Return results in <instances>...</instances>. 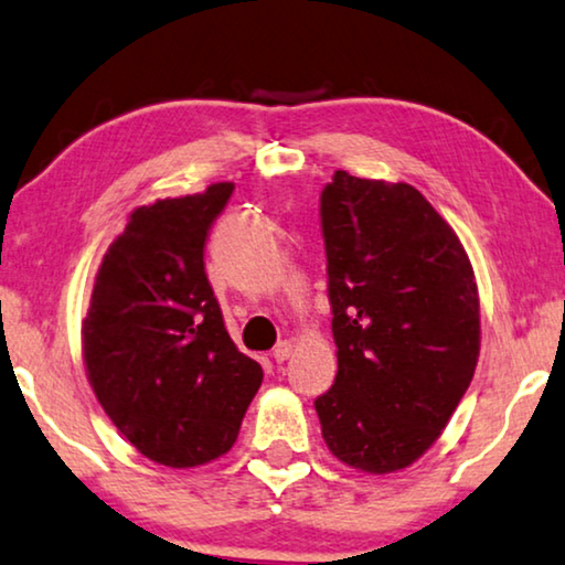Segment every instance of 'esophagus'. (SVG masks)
Returning a JSON list of instances; mask_svg holds the SVG:
<instances>
[{
  "instance_id": "34e87169",
  "label": "esophagus",
  "mask_w": 565,
  "mask_h": 565,
  "mask_svg": "<svg viewBox=\"0 0 565 565\" xmlns=\"http://www.w3.org/2000/svg\"><path fill=\"white\" fill-rule=\"evenodd\" d=\"M289 355H291V343H289V340H284V343H279V345L274 348V361L276 363H284L286 359H289Z\"/></svg>"
}]
</instances>
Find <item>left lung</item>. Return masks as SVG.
Segmentation results:
<instances>
[{
    "label": "left lung",
    "mask_w": 565,
    "mask_h": 565,
    "mask_svg": "<svg viewBox=\"0 0 565 565\" xmlns=\"http://www.w3.org/2000/svg\"><path fill=\"white\" fill-rule=\"evenodd\" d=\"M338 376L315 409L338 460L394 473L440 438L481 348L473 266L415 186L335 171L320 200Z\"/></svg>",
    "instance_id": "left-lung-1"
}]
</instances>
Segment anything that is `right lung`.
<instances>
[{
	"mask_svg": "<svg viewBox=\"0 0 565 565\" xmlns=\"http://www.w3.org/2000/svg\"><path fill=\"white\" fill-rule=\"evenodd\" d=\"M138 206L109 245L82 322L86 379L142 456L194 468L225 456L264 371L237 351L204 274V241L233 194Z\"/></svg>",
	"mask_w": 565,
	"mask_h": 565,
	"instance_id": "1",
	"label": "right lung"
}]
</instances>
